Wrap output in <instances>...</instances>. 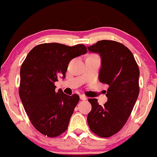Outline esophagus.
Returning a JSON list of instances; mask_svg holds the SVG:
<instances>
[{
    "label": "esophagus",
    "mask_w": 157,
    "mask_h": 157,
    "mask_svg": "<svg viewBox=\"0 0 157 157\" xmlns=\"http://www.w3.org/2000/svg\"><path fill=\"white\" fill-rule=\"evenodd\" d=\"M79 98H80V99L82 100H87V98L84 95H79Z\"/></svg>",
    "instance_id": "1"
}]
</instances>
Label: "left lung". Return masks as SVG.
Instances as JSON below:
<instances>
[{
  "mask_svg": "<svg viewBox=\"0 0 157 157\" xmlns=\"http://www.w3.org/2000/svg\"><path fill=\"white\" fill-rule=\"evenodd\" d=\"M87 48L100 55L98 78L109 86L104 106L98 104L97 99H89L92 109L87 122L98 136L110 137L123 128L139 96V66L132 52L117 41H99Z\"/></svg>",
  "mask_w": 157,
  "mask_h": 157,
  "instance_id": "1",
  "label": "left lung"
}]
</instances>
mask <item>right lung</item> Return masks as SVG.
<instances>
[{"label":"right lung","mask_w":157,"mask_h":157,"mask_svg":"<svg viewBox=\"0 0 157 157\" xmlns=\"http://www.w3.org/2000/svg\"><path fill=\"white\" fill-rule=\"evenodd\" d=\"M86 52L82 44H43L32 49L21 65V100L32 124L45 136L56 137L67 129L79 97L56 92L55 82L65 78L71 60Z\"/></svg>","instance_id":"add662e5"}]
</instances>
